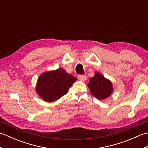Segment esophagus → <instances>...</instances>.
I'll return each mask as SVG.
<instances>
[{
  "label": "esophagus",
  "instance_id": "1",
  "mask_svg": "<svg viewBox=\"0 0 148 148\" xmlns=\"http://www.w3.org/2000/svg\"><path fill=\"white\" fill-rule=\"evenodd\" d=\"M78 79H79L80 81H85L86 79V76H84V75H79L78 76Z\"/></svg>",
  "mask_w": 148,
  "mask_h": 148
}]
</instances>
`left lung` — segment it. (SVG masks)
Here are the masks:
<instances>
[{
  "label": "left lung",
  "mask_w": 148,
  "mask_h": 148,
  "mask_svg": "<svg viewBox=\"0 0 148 148\" xmlns=\"http://www.w3.org/2000/svg\"><path fill=\"white\" fill-rule=\"evenodd\" d=\"M88 86L92 95L99 100L107 99L113 91L111 81L99 72H96L95 76L90 78Z\"/></svg>",
  "instance_id": "1"
}]
</instances>
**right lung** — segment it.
<instances>
[{"label":"right lung","instance_id":"obj_1","mask_svg":"<svg viewBox=\"0 0 148 148\" xmlns=\"http://www.w3.org/2000/svg\"><path fill=\"white\" fill-rule=\"evenodd\" d=\"M77 78L64 69L44 72L37 79L36 92L46 102H54L68 92Z\"/></svg>","mask_w":148,"mask_h":148}]
</instances>
